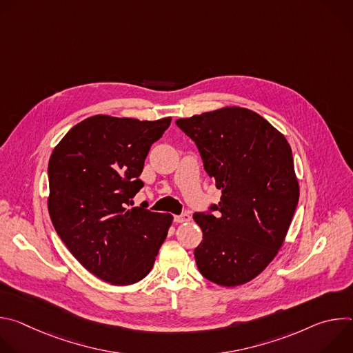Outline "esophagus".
<instances>
[{"instance_id": "obj_1", "label": "esophagus", "mask_w": 353, "mask_h": 353, "mask_svg": "<svg viewBox=\"0 0 353 353\" xmlns=\"http://www.w3.org/2000/svg\"><path fill=\"white\" fill-rule=\"evenodd\" d=\"M191 216L188 214H181V215H174V222L176 223H184V222H190Z\"/></svg>"}]
</instances>
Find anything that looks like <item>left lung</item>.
<instances>
[{
	"instance_id": "8db88e82",
	"label": "left lung",
	"mask_w": 353,
	"mask_h": 353,
	"mask_svg": "<svg viewBox=\"0 0 353 353\" xmlns=\"http://www.w3.org/2000/svg\"><path fill=\"white\" fill-rule=\"evenodd\" d=\"M176 124L195 142L205 172L222 191L218 205L192 216L203 229V241L194 250L196 267L216 285H243L274 260L296 211L299 183L290 145L244 108H223Z\"/></svg>"
}]
</instances>
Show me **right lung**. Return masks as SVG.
Segmentation results:
<instances>
[{
	"label": "right lung",
	"mask_w": 353,
	"mask_h": 353,
	"mask_svg": "<svg viewBox=\"0 0 353 353\" xmlns=\"http://www.w3.org/2000/svg\"><path fill=\"white\" fill-rule=\"evenodd\" d=\"M172 119L93 116L74 125L48 161V214L71 254L94 276L132 285L154 267L173 216L130 208L139 174Z\"/></svg>",
	"instance_id": "1"
}]
</instances>
